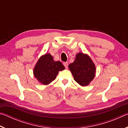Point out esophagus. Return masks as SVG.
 <instances>
[{
  "label": "esophagus",
  "mask_w": 128,
  "mask_h": 128,
  "mask_svg": "<svg viewBox=\"0 0 128 128\" xmlns=\"http://www.w3.org/2000/svg\"><path fill=\"white\" fill-rule=\"evenodd\" d=\"M63 64H64V66L66 67V68H68V62H64V63H63Z\"/></svg>",
  "instance_id": "34e87169"
}]
</instances>
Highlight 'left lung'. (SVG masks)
Here are the masks:
<instances>
[{"instance_id": "obj_1", "label": "left lung", "mask_w": 128, "mask_h": 128, "mask_svg": "<svg viewBox=\"0 0 128 128\" xmlns=\"http://www.w3.org/2000/svg\"><path fill=\"white\" fill-rule=\"evenodd\" d=\"M68 67L74 80L81 86H88L95 76L96 67L88 54H76L74 61Z\"/></svg>"}]
</instances>
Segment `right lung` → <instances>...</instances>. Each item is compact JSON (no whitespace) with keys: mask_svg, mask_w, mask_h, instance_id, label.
<instances>
[{"mask_svg":"<svg viewBox=\"0 0 128 128\" xmlns=\"http://www.w3.org/2000/svg\"><path fill=\"white\" fill-rule=\"evenodd\" d=\"M65 69L59 61L54 60L50 54H45L40 56L33 69V74L39 82L47 85L56 78L59 71Z\"/></svg>","mask_w":128,"mask_h":128,"instance_id":"add662e5","label":"right lung"}]
</instances>
